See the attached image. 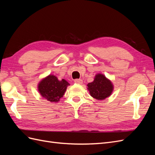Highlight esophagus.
Wrapping results in <instances>:
<instances>
[{
	"label": "esophagus",
	"mask_w": 155,
	"mask_h": 155,
	"mask_svg": "<svg viewBox=\"0 0 155 155\" xmlns=\"http://www.w3.org/2000/svg\"><path fill=\"white\" fill-rule=\"evenodd\" d=\"M74 82L77 83V84H82L83 83V80L80 79H76L74 80Z\"/></svg>",
	"instance_id": "1"
}]
</instances>
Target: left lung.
Listing matches in <instances>:
<instances>
[{"label": "left lung", "instance_id": "8db88e82", "mask_svg": "<svg viewBox=\"0 0 155 155\" xmlns=\"http://www.w3.org/2000/svg\"><path fill=\"white\" fill-rule=\"evenodd\" d=\"M88 89L94 98L102 100L110 96L113 90L111 82L102 74H97L93 82L88 83Z\"/></svg>", "mask_w": 155, "mask_h": 155}]
</instances>
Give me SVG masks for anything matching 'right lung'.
I'll return each instance as SVG.
<instances>
[{
  "mask_svg": "<svg viewBox=\"0 0 155 155\" xmlns=\"http://www.w3.org/2000/svg\"><path fill=\"white\" fill-rule=\"evenodd\" d=\"M69 85L64 79L59 81L57 77L50 75L39 83L38 90L45 99L51 102H58L63 97Z\"/></svg>",
  "mask_w": 155,
  "mask_h": 155,
  "instance_id": "1",
  "label": "right lung"
}]
</instances>
